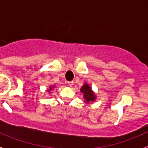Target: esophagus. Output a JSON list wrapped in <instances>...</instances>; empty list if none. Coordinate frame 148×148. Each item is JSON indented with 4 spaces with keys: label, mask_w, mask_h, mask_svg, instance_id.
Returning <instances> with one entry per match:
<instances>
[{
    "label": "esophagus",
    "mask_w": 148,
    "mask_h": 148,
    "mask_svg": "<svg viewBox=\"0 0 148 148\" xmlns=\"http://www.w3.org/2000/svg\"><path fill=\"white\" fill-rule=\"evenodd\" d=\"M73 84H74V82H68V85L70 86V87H73Z\"/></svg>",
    "instance_id": "1"
}]
</instances>
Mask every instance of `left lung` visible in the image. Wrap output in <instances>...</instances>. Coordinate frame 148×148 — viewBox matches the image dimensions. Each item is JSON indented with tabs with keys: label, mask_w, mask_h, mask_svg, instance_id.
Listing matches in <instances>:
<instances>
[{
	"label": "left lung",
	"mask_w": 148,
	"mask_h": 148,
	"mask_svg": "<svg viewBox=\"0 0 148 148\" xmlns=\"http://www.w3.org/2000/svg\"><path fill=\"white\" fill-rule=\"evenodd\" d=\"M80 91L83 94L84 100V102L86 104H91V102L95 101L96 100V95H95L94 91L92 90V87H90L89 84H84L82 88L80 89Z\"/></svg>",
	"instance_id": "left-lung-1"
}]
</instances>
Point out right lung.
Returning a JSON list of instances; mask_svg holds the SVG:
<instances>
[{
  "label": "right lung",
  "instance_id": "obj_1",
  "mask_svg": "<svg viewBox=\"0 0 148 148\" xmlns=\"http://www.w3.org/2000/svg\"><path fill=\"white\" fill-rule=\"evenodd\" d=\"M55 87H56V85H55V84H54V85H49V88L47 89V92L49 93V92H50L51 90H53V89L55 88Z\"/></svg>",
  "mask_w": 148,
  "mask_h": 148
}]
</instances>
